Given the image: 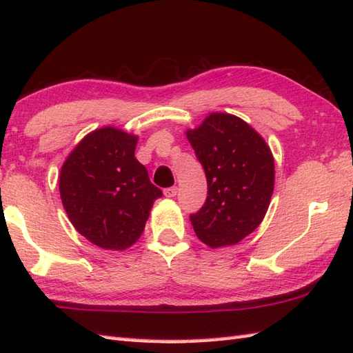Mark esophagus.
Masks as SVG:
<instances>
[{
	"label": "esophagus",
	"instance_id": "esophagus-1",
	"mask_svg": "<svg viewBox=\"0 0 353 353\" xmlns=\"http://www.w3.org/2000/svg\"><path fill=\"white\" fill-rule=\"evenodd\" d=\"M163 194L166 197H174L177 194V188L176 187H170V188H165L163 190Z\"/></svg>",
	"mask_w": 353,
	"mask_h": 353
}]
</instances>
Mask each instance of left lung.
Segmentation results:
<instances>
[{"label": "left lung", "instance_id": "left-lung-1", "mask_svg": "<svg viewBox=\"0 0 353 353\" xmlns=\"http://www.w3.org/2000/svg\"><path fill=\"white\" fill-rule=\"evenodd\" d=\"M187 137L203 166L208 196L190 214L194 233L211 248L234 245L264 219L274 187L273 156L258 132L230 114L208 115Z\"/></svg>", "mask_w": 353, "mask_h": 353}]
</instances>
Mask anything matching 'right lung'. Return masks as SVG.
Instances as JSON below:
<instances>
[{
  "instance_id": "1",
  "label": "right lung",
  "mask_w": 353,
  "mask_h": 353,
  "mask_svg": "<svg viewBox=\"0 0 353 353\" xmlns=\"http://www.w3.org/2000/svg\"><path fill=\"white\" fill-rule=\"evenodd\" d=\"M137 137L115 128L94 131L61 166L60 196L77 232L105 250L131 247L162 190L134 157Z\"/></svg>"
}]
</instances>
